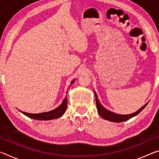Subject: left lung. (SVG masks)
<instances>
[{
  "instance_id": "1",
  "label": "left lung",
  "mask_w": 159,
  "mask_h": 159,
  "mask_svg": "<svg viewBox=\"0 0 159 159\" xmlns=\"http://www.w3.org/2000/svg\"><path fill=\"white\" fill-rule=\"evenodd\" d=\"M95 95L96 98V106H97V109H98V111L99 113V114L100 115L101 117L103 118L104 119L108 120L109 121H112L115 123H120V122L125 121V120H128V119H130V118L135 116L138 115L139 113H140V111H142V110L144 109V107L147 105V104H146L145 105L142 107L141 109H139L138 111L133 113V114H128V115L116 114H115V113H113L111 111H109V110H107L104 108V107H103V106L100 104V102H99V99L98 98V96H97V94L95 92Z\"/></svg>"
}]
</instances>
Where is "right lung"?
<instances>
[{
    "label": "right lung",
    "instance_id": "obj_1",
    "mask_svg": "<svg viewBox=\"0 0 159 159\" xmlns=\"http://www.w3.org/2000/svg\"><path fill=\"white\" fill-rule=\"evenodd\" d=\"M74 82V80H72L71 83V85L73 84ZM67 107V98L65 97V98L64 99L62 102L60 106L55 109L52 110V111H48V112H43V113H40V114H29V113L22 112L20 111L23 114H25L26 116H28L31 118L36 120H52L55 119V118H58L61 117L62 116L64 112L66 111V109Z\"/></svg>",
    "mask_w": 159,
    "mask_h": 159
}]
</instances>
